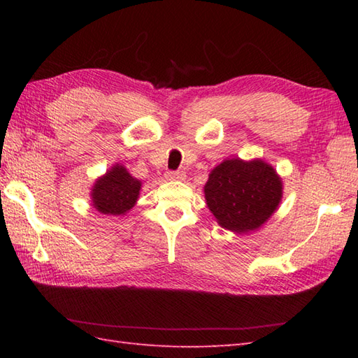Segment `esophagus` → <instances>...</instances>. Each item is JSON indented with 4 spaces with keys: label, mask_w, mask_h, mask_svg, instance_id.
<instances>
[{
    "label": "esophagus",
    "mask_w": 358,
    "mask_h": 358,
    "mask_svg": "<svg viewBox=\"0 0 358 358\" xmlns=\"http://www.w3.org/2000/svg\"><path fill=\"white\" fill-rule=\"evenodd\" d=\"M164 177H166V180H185V172H181V171H167L166 173H164Z\"/></svg>",
    "instance_id": "34e87169"
}]
</instances>
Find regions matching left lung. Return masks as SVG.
Masks as SVG:
<instances>
[{"mask_svg":"<svg viewBox=\"0 0 358 358\" xmlns=\"http://www.w3.org/2000/svg\"><path fill=\"white\" fill-rule=\"evenodd\" d=\"M283 196V183L263 159H224L212 169L204 199L218 224L234 232L255 231L264 224Z\"/></svg>","mask_w":358,"mask_h":358,"instance_id":"8db88e82","label":"left lung"}]
</instances>
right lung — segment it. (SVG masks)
<instances>
[{"instance_id":"obj_1","label":"right lung","mask_w":358,"mask_h":358,"mask_svg":"<svg viewBox=\"0 0 358 358\" xmlns=\"http://www.w3.org/2000/svg\"><path fill=\"white\" fill-rule=\"evenodd\" d=\"M141 181L134 178L124 166L115 164L95 181L90 191L92 206L104 215H124L138 200Z\"/></svg>"}]
</instances>
